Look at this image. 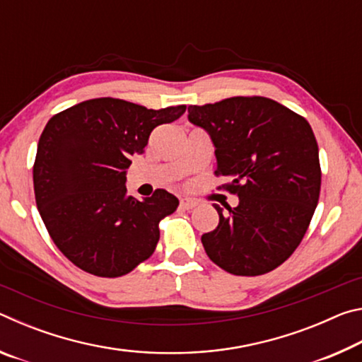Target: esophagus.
Returning a JSON list of instances; mask_svg holds the SVG:
<instances>
[{
	"label": "esophagus",
	"instance_id": "esophagus-1",
	"mask_svg": "<svg viewBox=\"0 0 362 362\" xmlns=\"http://www.w3.org/2000/svg\"><path fill=\"white\" fill-rule=\"evenodd\" d=\"M196 204H198V203H196V201L192 199V198H180V207H182V209H187V211L188 209H193Z\"/></svg>",
	"mask_w": 362,
	"mask_h": 362
}]
</instances>
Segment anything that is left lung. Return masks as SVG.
Wrapping results in <instances>:
<instances>
[{
  "label": "left lung",
  "instance_id": "8db88e82",
  "mask_svg": "<svg viewBox=\"0 0 362 362\" xmlns=\"http://www.w3.org/2000/svg\"><path fill=\"white\" fill-rule=\"evenodd\" d=\"M188 119L209 132L220 185L240 198L218 212L201 236L206 254L225 272L259 276L293 254L308 230L321 192L317 142L310 122L260 95L189 105Z\"/></svg>",
  "mask_w": 362,
  "mask_h": 362
}]
</instances>
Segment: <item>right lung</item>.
<instances>
[{
  "mask_svg": "<svg viewBox=\"0 0 362 362\" xmlns=\"http://www.w3.org/2000/svg\"><path fill=\"white\" fill-rule=\"evenodd\" d=\"M185 110L100 97L47 121L33 164L35 199L49 236L73 265L118 278L155 252L159 222L179 199L161 188L144 201L127 196L126 169L151 131Z\"/></svg>",
  "mask_w": 362,
  "mask_h": 362,
  "instance_id": "obj_1",
  "label": "right lung"
}]
</instances>
